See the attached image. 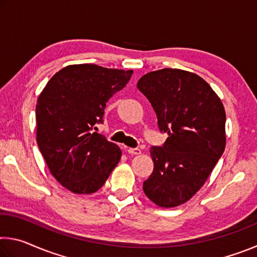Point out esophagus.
Instances as JSON below:
<instances>
[{
    "label": "esophagus",
    "instance_id": "esophagus-1",
    "mask_svg": "<svg viewBox=\"0 0 257 257\" xmlns=\"http://www.w3.org/2000/svg\"><path fill=\"white\" fill-rule=\"evenodd\" d=\"M125 152H127V153H129V154H132V155H138V154H141L142 153V151L139 150V149H125Z\"/></svg>",
    "mask_w": 257,
    "mask_h": 257
}]
</instances>
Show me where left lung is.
I'll return each mask as SVG.
<instances>
[{
  "label": "left lung",
  "instance_id": "1",
  "mask_svg": "<svg viewBox=\"0 0 257 257\" xmlns=\"http://www.w3.org/2000/svg\"><path fill=\"white\" fill-rule=\"evenodd\" d=\"M158 116L162 146H153L154 170L143 184L161 207L186 203L201 189L225 147V111L207 82L193 72L165 68L138 80Z\"/></svg>",
  "mask_w": 257,
  "mask_h": 257
}]
</instances>
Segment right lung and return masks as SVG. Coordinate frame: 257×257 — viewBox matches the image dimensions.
Instances as JSON below:
<instances>
[{
    "label": "right lung",
    "mask_w": 257,
    "mask_h": 257,
    "mask_svg": "<svg viewBox=\"0 0 257 257\" xmlns=\"http://www.w3.org/2000/svg\"><path fill=\"white\" fill-rule=\"evenodd\" d=\"M133 72L73 64L56 72L38 97V147L52 175L72 193L97 191L119 163V146L94 130Z\"/></svg>",
    "instance_id": "right-lung-1"
}]
</instances>
